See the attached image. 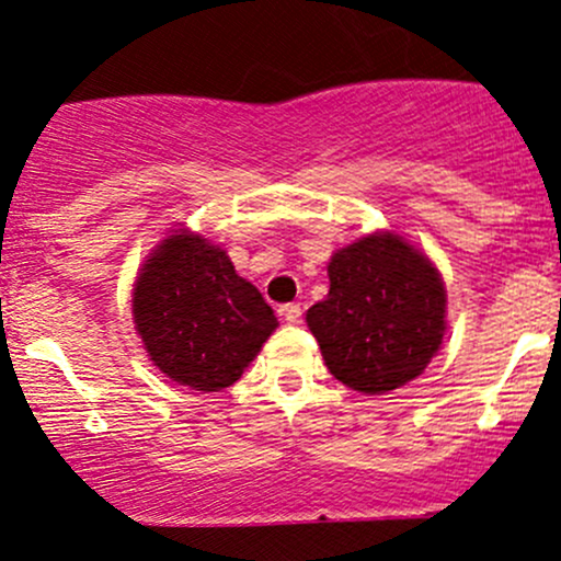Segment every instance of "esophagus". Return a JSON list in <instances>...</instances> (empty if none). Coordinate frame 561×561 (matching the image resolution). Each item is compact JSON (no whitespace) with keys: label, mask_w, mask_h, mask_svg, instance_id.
Returning <instances> with one entry per match:
<instances>
[{"label":"esophagus","mask_w":561,"mask_h":561,"mask_svg":"<svg viewBox=\"0 0 561 561\" xmlns=\"http://www.w3.org/2000/svg\"><path fill=\"white\" fill-rule=\"evenodd\" d=\"M279 314L285 317V322H290V325H298L304 317V309H301V304H285V307L279 309Z\"/></svg>","instance_id":"1"}]
</instances>
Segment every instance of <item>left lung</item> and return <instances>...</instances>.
Wrapping results in <instances>:
<instances>
[{"label":"left lung","instance_id":"obj_1","mask_svg":"<svg viewBox=\"0 0 561 561\" xmlns=\"http://www.w3.org/2000/svg\"><path fill=\"white\" fill-rule=\"evenodd\" d=\"M325 301L307 312L328 371L360 393H388L423 375L445 336V285L432 260L396 233L333 252Z\"/></svg>","mask_w":561,"mask_h":561}]
</instances>
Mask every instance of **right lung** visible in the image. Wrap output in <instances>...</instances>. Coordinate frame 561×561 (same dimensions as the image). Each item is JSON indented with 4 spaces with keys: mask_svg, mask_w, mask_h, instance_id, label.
<instances>
[{
    "mask_svg": "<svg viewBox=\"0 0 561 561\" xmlns=\"http://www.w3.org/2000/svg\"><path fill=\"white\" fill-rule=\"evenodd\" d=\"M135 331L157 369L192 390L230 388L276 331L257 287L203 236H168L133 287Z\"/></svg>",
    "mask_w": 561,
    "mask_h": 561,
    "instance_id": "1",
    "label": "right lung"
}]
</instances>
